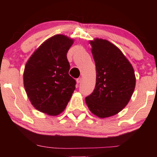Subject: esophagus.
Segmentation results:
<instances>
[{"mask_svg": "<svg viewBox=\"0 0 157 157\" xmlns=\"http://www.w3.org/2000/svg\"><path fill=\"white\" fill-rule=\"evenodd\" d=\"M81 81H82V78H78L76 79L77 83H80Z\"/></svg>", "mask_w": 157, "mask_h": 157, "instance_id": "esophagus-1", "label": "esophagus"}]
</instances>
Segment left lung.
Instances as JSON below:
<instances>
[{
	"instance_id": "1",
	"label": "left lung",
	"mask_w": 157,
	"mask_h": 157,
	"mask_svg": "<svg viewBox=\"0 0 157 157\" xmlns=\"http://www.w3.org/2000/svg\"><path fill=\"white\" fill-rule=\"evenodd\" d=\"M96 68V86L85 101L92 113L99 118L120 112L131 99L136 85L133 66L120 49L109 40H90Z\"/></svg>"
}]
</instances>
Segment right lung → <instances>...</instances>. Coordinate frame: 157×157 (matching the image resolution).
<instances>
[{
  "label": "right lung",
  "mask_w": 157,
  "mask_h": 157,
  "mask_svg": "<svg viewBox=\"0 0 157 157\" xmlns=\"http://www.w3.org/2000/svg\"><path fill=\"white\" fill-rule=\"evenodd\" d=\"M74 41L62 34L53 36L34 51L25 66L28 98L34 108L49 116L63 112L76 89L66 56Z\"/></svg>",
  "instance_id": "right-lung-1"
}]
</instances>
